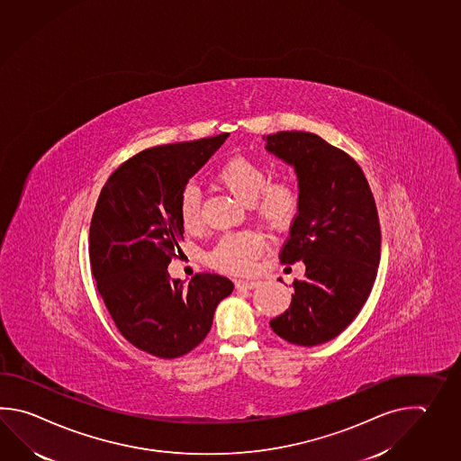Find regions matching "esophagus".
I'll return each instance as SVG.
<instances>
[{"label": "esophagus", "mask_w": 461, "mask_h": 461, "mask_svg": "<svg viewBox=\"0 0 461 461\" xmlns=\"http://www.w3.org/2000/svg\"><path fill=\"white\" fill-rule=\"evenodd\" d=\"M258 281H236V289H254L258 287Z\"/></svg>", "instance_id": "esophagus-1"}]
</instances>
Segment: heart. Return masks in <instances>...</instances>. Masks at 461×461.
Segmentation results:
<instances>
[{"mask_svg":"<svg viewBox=\"0 0 461 461\" xmlns=\"http://www.w3.org/2000/svg\"><path fill=\"white\" fill-rule=\"evenodd\" d=\"M215 180L238 200L245 202L254 215L267 225L279 226L289 221L301 203V190L289 176L267 179V172L259 162L238 156L226 160L216 170ZM177 212L187 231L197 230L202 223L200 192L187 185L180 192ZM261 236L243 231L221 238L210 253V263L225 273H249L256 259L263 254Z\"/></svg>","mask_w":461,"mask_h":461,"instance_id":"obj_1","label":"heart"}]
</instances>
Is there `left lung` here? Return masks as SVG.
<instances>
[{"label": "left lung", "instance_id": "8db88e82", "mask_svg": "<svg viewBox=\"0 0 461 461\" xmlns=\"http://www.w3.org/2000/svg\"><path fill=\"white\" fill-rule=\"evenodd\" d=\"M263 140L294 166L301 190L279 259L305 264V277L292 282L291 307L271 329L289 343L315 347L339 337L373 289L381 258L376 202L357 160L317 134L281 131Z\"/></svg>", "mask_w": 461, "mask_h": 461}]
</instances>
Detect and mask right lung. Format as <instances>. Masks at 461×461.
<instances>
[{
	"mask_svg": "<svg viewBox=\"0 0 461 461\" xmlns=\"http://www.w3.org/2000/svg\"><path fill=\"white\" fill-rule=\"evenodd\" d=\"M228 136L141 150L114 170L96 202L88 236L96 289L122 337L154 357H179L200 345L235 287L218 274L184 285L167 273L184 240L180 192Z\"/></svg>",
	"mask_w": 461,
	"mask_h": 461,
	"instance_id": "right-lung-1",
	"label": "right lung"
}]
</instances>
